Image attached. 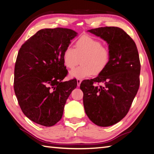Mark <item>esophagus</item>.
Instances as JSON below:
<instances>
[{"label":"esophagus","instance_id":"34e87169","mask_svg":"<svg viewBox=\"0 0 154 154\" xmlns=\"http://www.w3.org/2000/svg\"><path fill=\"white\" fill-rule=\"evenodd\" d=\"M82 80L80 79H77V87H80L81 83Z\"/></svg>","mask_w":154,"mask_h":154}]
</instances>
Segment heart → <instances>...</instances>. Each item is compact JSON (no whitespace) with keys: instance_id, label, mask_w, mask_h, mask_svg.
Segmentation results:
<instances>
[{"instance_id":"obj_1","label":"heart","mask_w":154,"mask_h":154,"mask_svg":"<svg viewBox=\"0 0 154 154\" xmlns=\"http://www.w3.org/2000/svg\"><path fill=\"white\" fill-rule=\"evenodd\" d=\"M71 71L70 78L82 79L92 75H98L106 69L110 60L109 49L102 42L89 35H83L76 41L75 49L67 46L63 52V64Z\"/></svg>"}]
</instances>
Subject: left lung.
I'll use <instances>...</instances> for the list:
<instances>
[{
  "instance_id": "8db88e82",
  "label": "left lung",
  "mask_w": 154,
  "mask_h": 154,
  "mask_svg": "<svg viewBox=\"0 0 154 154\" xmlns=\"http://www.w3.org/2000/svg\"><path fill=\"white\" fill-rule=\"evenodd\" d=\"M87 31L107 42L110 60L98 77L81 83L85 111L96 125L112 126L127 115L138 92L140 73L138 49L129 35L119 27H99ZM94 82L104 85L94 86Z\"/></svg>"
}]
</instances>
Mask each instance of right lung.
<instances>
[{"label":"right lung","instance_id":"1","mask_svg":"<svg viewBox=\"0 0 154 154\" xmlns=\"http://www.w3.org/2000/svg\"><path fill=\"white\" fill-rule=\"evenodd\" d=\"M77 35L70 29H43L20 49L14 92L24 115L41 125L51 127L58 122L67 99L77 87L75 79L62 81L67 73L63 52Z\"/></svg>","mask_w":154,"mask_h":154}]
</instances>
